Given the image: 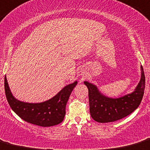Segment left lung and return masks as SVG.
<instances>
[{
	"label": "left lung",
	"instance_id": "left-lung-1",
	"mask_svg": "<svg viewBox=\"0 0 150 150\" xmlns=\"http://www.w3.org/2000/svg\"><path fill=\"white\" fill-rule=\"evenodd\" d=\"M84 84L88 88L91 117L99 123L113 122L126 117L138 108L144 95L145 76L141 66V79L134 91L116 98L103 95L97 86L88 81Z\"/></svg>",
	"mask_w": 150,
	"mask_h": 150
}]
</instances>
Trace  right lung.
Returning <instances> with one entry per match:
<instances>
[{
    "label": "right lung",
    "mask_w": 150,
    "mask_h": 150,
    "mask_svg": "<svg viewBox=\"0 0 150 150\" xmlns=\"http://www.w3.org/2000/svg\"><path fill=\"white\" fill-rule=\"evenodd\" d=\"M77 83L78 82L75 81L64 86L50 100L42 103H31L20 101L14 98L9 88L6 76L4 80L6 98L13 111L26 122L44 127L57 125L63 121L67 100Z\"/></svg>",
    "instance_id": "add662e5"
}]
</instances>
